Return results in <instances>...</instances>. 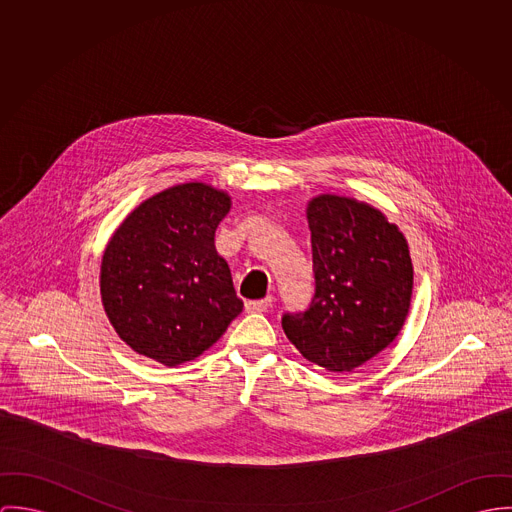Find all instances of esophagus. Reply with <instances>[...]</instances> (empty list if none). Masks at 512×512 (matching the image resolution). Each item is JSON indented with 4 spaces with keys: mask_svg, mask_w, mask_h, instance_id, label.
I'll return each instance as SVG.
<instances>
[{
    "mask_svg": "<svg viewBox=\"0 0 512 512\" xmlns=\"http://www.w3.org/2000/svg\"><path fill=\"white\" fill-rule=\"evenodd\" d=\"M273 298L267 296L263 300H245V310L247 312H265L269 306H271Z\"/></svg>",
    "mask_w": 512,
    "mask_h": 512,
    "instance_id": "obj_1",
    "label": "esophagus"
}]
</instances>
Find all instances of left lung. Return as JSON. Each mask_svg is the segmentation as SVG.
<instances>
[{
  "mask_svg": "<svg viewBox=\"0 0 512 512\" xmlns=\"http://www.w3.org/2000/svg\"><path fill=\"white\" fill-rule=\"evenodd\" d=\"M314 296L284 314L286 338L328 371L361 367L397 338L412 296V261L402 231L355 198L320 194L308 202Z\"/></svg>",
  "mask_w": 512,
  "mask_h": 512,
  "instance_id": "obj_1",
  "label": "left lung"
}]
</instances>
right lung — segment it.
<instances>
[{
	"label": "right lung",
	"instance_id": "add662e5",
	"mask_svg": "<svg viewBox=\"0 0 512 512\" xmlns=\"http://www.w3.org/2000/svg\"><path fill=\"white\" fill-rule=\"evenodd\" d=\"M228 192L204 182L171 186L115 229L100 269L102 304L117 336L167 367L192 361L243 310L214 235Z\"/></svg>",
	"mask_w": 512,
	"mask_h": 512
}]
</instances>
